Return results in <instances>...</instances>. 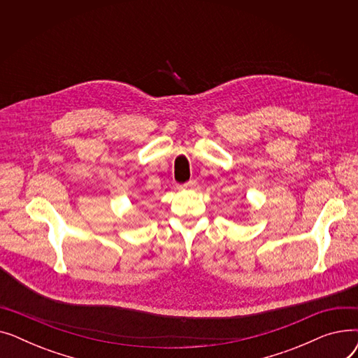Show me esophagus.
I'll list each match as a JSON object with an SVG mask.
<instances>
[{"instance_id": "esophagus-1", "label": "esophagus", "mask_w": 358, "mask_h": 358, "mask_svg": "<svg viewBox=\"0 0 358 358\" xmlns=\"http://www.w3.org/2000/svg\"><path fill=\"white\" fill-rule=\"evenodd\" d=\"M182 189H185V190H197L199 189V182L196 180H192L189 182H185L182 185Z\"/></svg>"}]
</instances>
